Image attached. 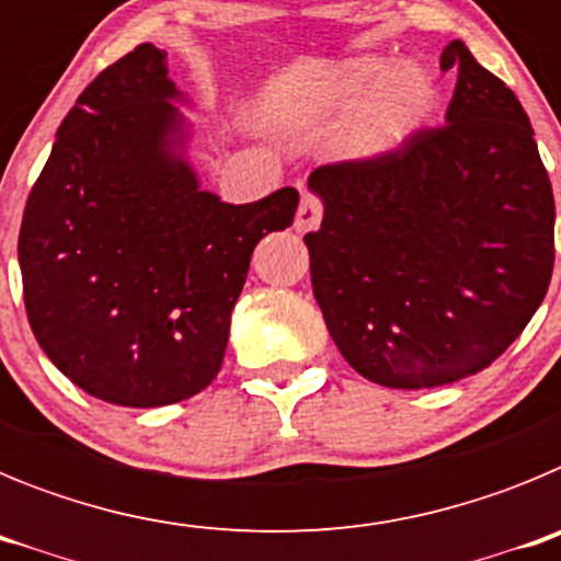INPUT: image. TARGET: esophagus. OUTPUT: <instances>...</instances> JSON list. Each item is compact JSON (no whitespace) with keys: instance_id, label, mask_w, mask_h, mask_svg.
Wrapping results in <instances>:
<instances>
[{"instance_id":"34e87169","label":"esophagus","mask_w":561,"mask_h":561,"mask_svg":"<svg viewBox=\"0 0 561 561\" xmlns=\"http://www.w3.org/2000/svg\"><path fill=\"white\" fill-rule=\"evenodd\" d=\"M320 219H323V202L317 199L311 191H304V196H300V207H297L295 227L300 232L314 230V227L320 225Z\"/></svg>"}]
</instances>
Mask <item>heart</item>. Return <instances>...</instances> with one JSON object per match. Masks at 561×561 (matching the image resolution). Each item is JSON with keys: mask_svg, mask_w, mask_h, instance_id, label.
<instances>
[{"mask_svg": "<svg viewBox=\"0 0 561 561\" xmlns=\"http://www.w3.org/2000/svg\"><path fill=\"white\" fill-rule=\"evenodd\" d=\"M374 95L348 137L351 151L374 153L396 146L421 123L433 103V87L415 67H390L385 58H359L342 69L306 117L342 112Z\"/></svg>", "mask_w": 561, "mask_h": 561, "instance_id": "obj_1", "label": "heart"}]
</instances>
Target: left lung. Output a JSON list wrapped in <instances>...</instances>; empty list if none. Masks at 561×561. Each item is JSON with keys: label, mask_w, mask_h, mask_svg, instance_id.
Instances as JSON below:
<instances>
[{"label": "left lung", "mask_w": 561, "mask_h": 561, "mask_svg": "<svg viewBox=\"0 0 561 561\" xmlns=\"http://www.w3.org/2000/svg\"><path fill=\"white\" fill-rule=\"evenodd\" d=\"M440 69L458 72L447 123L309 176L325 205L306 232L317 304L351 368L385 388L489 368L553 275V191L523 103L463 42Z\"/></svg>", "instance_id": "1"}]
</instances>
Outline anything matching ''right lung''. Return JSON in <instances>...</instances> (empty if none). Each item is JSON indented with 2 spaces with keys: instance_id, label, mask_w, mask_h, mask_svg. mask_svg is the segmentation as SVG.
<instances>
[{
  "instance_id": "right-lung-1",
  "label": "right lung",
  "mask_w": 561,
  "mask_h": 561,
  "mask_svg": "<svg viewBox=\"0 0 561 561\" xmlns=\"http://www.w3.org/2000/svg\"><path fill=\"white\" fill-rule=\"evenodd\" d=\"M168 53L137 44L89 83L27 196L19 266L30 329L64 376L121 408H162L216 379L230 314L295 187L250 205L199 191Z\"/></svg>"
}]
</instances>
